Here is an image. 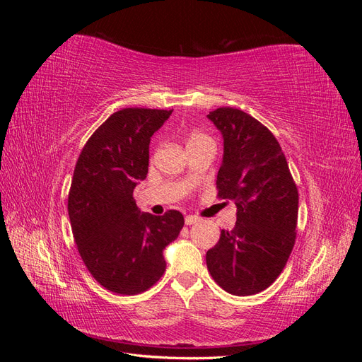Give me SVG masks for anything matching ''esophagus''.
Returning <instances> with one entry per match:
<instances>
[{"mask_svg":"<svg viewBox=\"0 0 362 362\" xmlns=\"http://www.w3.org/2000/svg\"><path fill=\"white\" fill-rule=\"evenodd\" d=\"M201 221V218L198 217V216H193V214H189V216H185V218H184V222H185V225H194V223H198Z\"/></svg>","mask_w":362,"mask_h":362,"instance_id":"34e87169","label":"esophagus"}]
</instances>
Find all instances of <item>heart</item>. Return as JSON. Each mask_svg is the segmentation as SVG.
<instances>
[{
    "instance_id": "b5f03b06",
    "label": "heart",
    "mask_w": 362,
    "mask_h": 362,
    "mask_svg": "<svg viewBox=\"0 0 362 362\" xmlns=\"http://www.w3.org/2000/svg\"><path fill=\"white\" fill-rule=\"evenodd\" d=\"M205 136L204 134H201V133H193V134H190V137H189V141H192V140H198V139H204Z\"/></svg>"
}]
</instances>
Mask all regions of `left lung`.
I'll return each instance as SVG.
<instances>
[{"label": "left lung", "mask_w": 362, "mask_h": 362, "mask_svg": "<svg viewBox=\"0 0 362 362\" xmlns=\"http://www.w3.org/2000/svg\"><path fill=\"white\" fill-rule=\"evenodd\" d=\"M206 117L223 139L218 196L237 205L235 228L222 229L206 267L225 291L257 294L281 275L293 250L298 189L278 140L255 117L231 107Z\"/></svg>", "instance_id": "8db88e82"}]
</instances>
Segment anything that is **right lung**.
Wrapping results in <instances>:
<instances>
[{"mask_svg":"<svg viewBox=\"0 0 362 362\" xmlns=\"http://www.w3.org/2000/svg\"><path fill=\"white\" fill-rule=\"evenodd\" d=\"M173 110L124 108L87 140L68 199L72 234L92 276L119 294L148 290L163 276V252L184 217L140 211L133 192L148 175L149 144Z\"/></svg>","mask_w":362,"mask_h":362,"instance_id":"1","label":"right lung"}]
</instances>
